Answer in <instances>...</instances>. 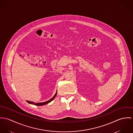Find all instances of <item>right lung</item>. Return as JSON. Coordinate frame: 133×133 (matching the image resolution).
<instances>
[{"label":"right lung","mask_w":133,"mask_h":133,"mask_svg":"<svg viewBox=\"0 0 133 133\" xmlns=\"http://www.w3.org/2000/svg\"><path fill=\"white\" fill-rule=\"evenodd\" d=\"M57 92L56 93V94H55V95H54V96L52 98H51L50 99H49V101H47V102H44V103H34L33 102H30V101H26L28 103H30V104H34V105H45V104H47V103H49L50 102H51L52 101H53L54 99V98L56 97V95H57Z\"/></svg>","instance_id":"1"}]
</instances>
